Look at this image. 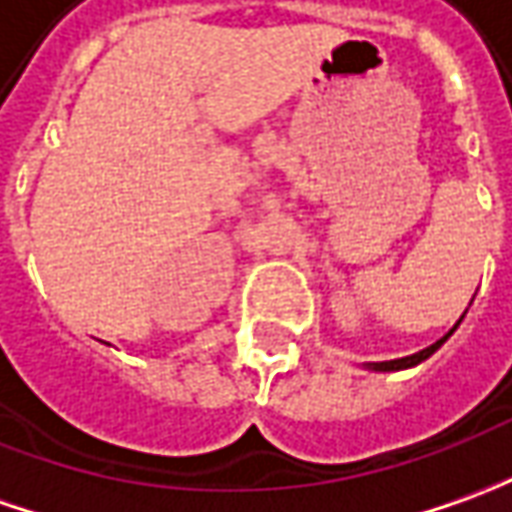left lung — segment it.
Listing matches in <instances>:
<instances>
[{
  "mask_svg": "<svg viewBox=\"0 0 512 512\" xmlns=\"http://www.w3.org/2000/svg\"><path fill=\"white\" fill-rule=\"evenodd\" d=\"M448 339V336H446ZM446 339H440V342H434L431 347H426V350H420V353H415V356H406V358H395V361H378V364H367L370 370H378V373H387V370H403V367H412V364H417V361H423V358H429L440 344L446 342Z\"/></svg>",
  "mask_w": 512,
  "mask_h": 512,
  "instance_id": "obj_1",
  "label": "left lung"
}]
</instances>
